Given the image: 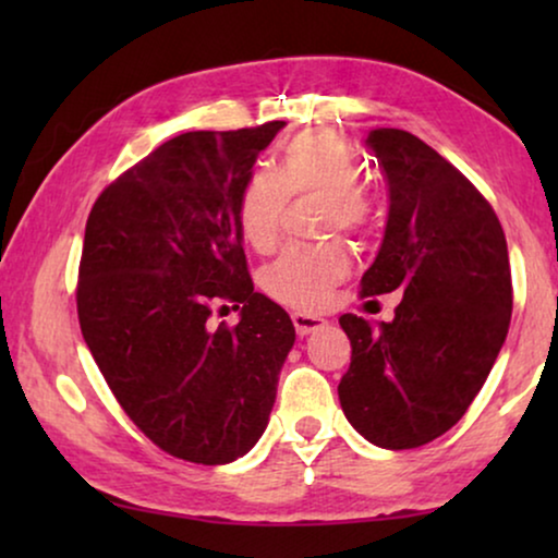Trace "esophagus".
Here are the masks:
<instances>
[{
	"label": "esophagus",
	"mask_w": 558,
	"mask_h": 558,
	"mask_svg": "<svg viewBox=\"0 0 558 558\" xmlns=\"http://www.w3.org/2000/svg\"><path fill=\"white\" fill-rule=\"evenodd\" d=\"M292 323H294L296 335H300V338H304V335H310V332H315V330H323V327L327 325V319L315 317V315H304V312H294Z\"/></svg>",
	"instance_id": "34e87169"
}]
</instances>
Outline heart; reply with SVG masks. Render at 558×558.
<instances>
[{
  "mask_svg": "<svg viewBox=\"0 0 558 558\" xmlns=\"http://www.w3.org/2000/svg\"><path fill=\"white\" fill-rule=\"evenodd\" d=\"M317 195L325 201V231L357 233L368 223V197L361 190V162L345 142L330 132H302L281 149L277 172L254 170L239 195L243 239L258 254L277 246L289 197ZM350 271L340 243L319 248H289L262 271L264 292L287 307L317 310Z\"/></svg>",
  "mask_w": 558,
  "mask_h": 558,
  "instance_id": "heart-1",
  "label": "heart"
}]
</instances>
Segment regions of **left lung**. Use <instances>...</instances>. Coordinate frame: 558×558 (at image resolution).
<instances>
[{"label":"left lung","instance_id":"1","mask_svg":"<svg viewBox=\"0 0 558 558\" xmlns=\"http://www.w3.org/2000/svg\"><path fill=\"white\" fill-rule=\"evenodd\" d=\"M388 220L363 296L403 292L391 323L342 315L350 368L338 386L353 429L384 449H414L460 422L506 342L513 287L490 203L418 136L376 129Z\"/></svg>","mask_w":558,"mask_h":558}]
</instances>
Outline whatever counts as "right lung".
Masks as SVG:
<instances>
[{"mask_svg": "<svg viewBox=\"0 0 558 558\" xmlns=\"http://www.w3.org/2000/svg\"><path fill=\"white\" fill-rule=\"evenodd\" d=\"M281 121L185 132L98 195L78 274L83 340L129 418L197 464L239 460L262 437L294 325L254 292L239 195ZM241 303L235 328L213 306Z\"/></svg>", "mask_w": 558, "mask_h": 558, "instance_id": "right-lung-1", "label": "right lung"}]
</instances>
